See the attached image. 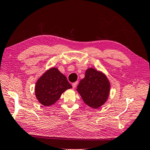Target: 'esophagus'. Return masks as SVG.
Masks as SVG:
<instances>
[{"label":"esophagus","instance_id":"obj_1","mask_svg":"<svg viewBox=\"0 0 150 150\" xmlns=\"http://www.w3.org/2000/svg\"><path fill=\"white\" fill-rule=\"evenodd\" d=\"M77 85H78V81H76L74 83H72L73 88H75L76 87V86H77Z\"/></svg>","mask_w":150,"mask_h":150}]
</instances>
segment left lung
<instances>
[{
	"label": "left lung",
	"instance_id": "1",
	"mask_svg": "<svg viewBox=\"0 0 150 150\" xmlns=\"http://www.w3.org/2000/svg\"><path fill=\"white\" fill-rule=\"evenodd\" d=\"M110 88V82L104 74L89 68L85 72V78L79 81L77 91L88 106L98 108L107 101Z\"/></svg>",
	"mask_w": 150,
	"mask_h": 150
}]
</instances>
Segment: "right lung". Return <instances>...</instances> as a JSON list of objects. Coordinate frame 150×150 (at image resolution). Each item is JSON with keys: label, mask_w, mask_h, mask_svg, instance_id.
<instances>
[{"label": "right lung", "mask_w": 150, "mask_h": 150, "mask_svg": "<svg viewBox=\"0 0 150 150\" xmlns=\"http://www.w3.org/2000/svg\"><path fill=\"white\" fill-rule=\"evenodd\" d=\"M71 88L72 85L65 76L57 68L53 67L38 79L35 85V96L39 103L49 106L54 104L63 92Z\"/></svg>", "instance_id": "add662e5"}]
</instances>
